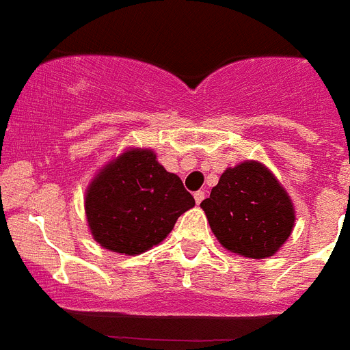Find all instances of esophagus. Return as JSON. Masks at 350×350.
Wrapping results in <instances>:
<instances>
[{
    "instance_id": "1",
    "label": "esophagus",
    "mask_w": 350,
    "mask_h": 350,
    "mask_svg": "<svg viewBox=\"0 0 350 350\" xmlns=\"http://www.w3.org/2000/svg\"><path fill=\"white\" fill-rule=\"evenodd\" d=\"M193 199H196V202H198V204H201L202 199H204V190H198V192L193 193Z\"/></svg>"
}]
</instances>
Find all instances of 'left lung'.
<instances>
[{"label":"left lung","instance_id":"8db88e82","mask_svg":"<svg viewBox=\"0 0 350 350\" xmlns=\"http://www.w3.org/2000/svg\"><path fill=\"white\" fill-rule=\"evenodd\" d=\"M201 208L220 245L252 260L280 251L295 222L286 190L263 163L254 160L226 169Z\"/></svg>","mask_w":350,"mask_h":350}]
</instances>
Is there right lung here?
Masks as SVG:
<instances>
[{"label":"right lung","instance_id":"right-lung-1","mask_svg":"<svg viewBox=\"0 0 350 350\" xmlns=\"http://www.w3.org/2000/svg\"><path fill=\"white\" fill-rule=\"evenodd\" d=\"M196 201L151 149H128L90 181L85 213L94 240L135 256L158 245Z\"/></svg>","mask_w":350,"mask_h":350}]
</instances>
